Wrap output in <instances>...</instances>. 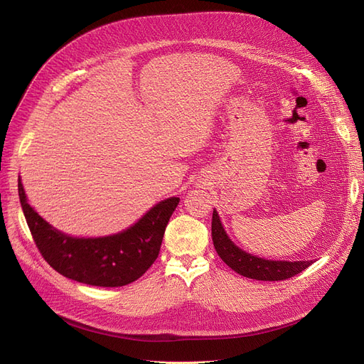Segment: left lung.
<instances>
[{
  "instance_id": "left-lung-1",
  "label": "left lung",
  "mask_w": 364,
  "mask_h": 364,
  "mask_svg": "<svg viewBox=\"0 0 364 364\" xmlns=\"http://www.w3.org/2000/svg\"><path fill=\"white\" fill-rule=\"evenodd\" d=\"M213 242L220 258L240 276L255 280H284L307 269L313 261H276L265 259L246 252L228 237L221 218L214 209L213 213Z\"/></svg>"
}]
</instances>
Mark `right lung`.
I'll use <instances>...</instances> for the list:
<instances>
[{"instance_id":"add662e5","label":"right lung","mask_w":364,"mask_h":364,"mask_svg":"<svg viewBox=\"0 0 364 364\" xmlns=\"http://www.w3.org/2000/svg\"><path fill=\"white\" fill-rule=\"evenodd\" d=\"M18 198L32 237L44 259L62 276L80 283L118 288L141 277L159 255L165 227L180 198H168L119 233L76 237L57 230L28 203L21 177Z\"/></svg>"}]
</instances>
